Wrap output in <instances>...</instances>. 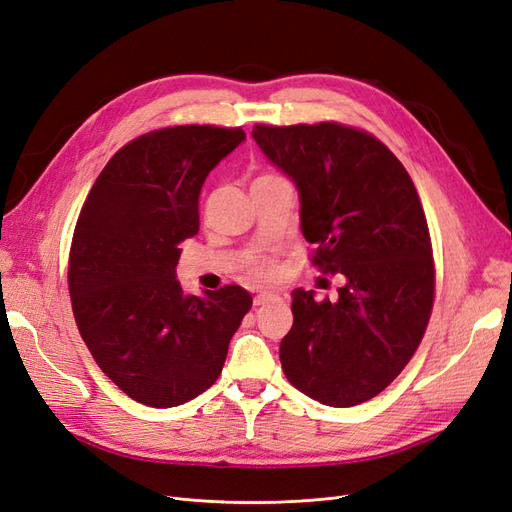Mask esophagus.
<instances>
[{"instance_id":"esophagus-1","label":"esophagus","mask_w":512,"mask_h":512,"mask_svg":"<svg viewBox=\"0 0 512 512\" xmlns=\"http://www.w3.org/2000/svg\"><path fill=\"white\" fill-rule=\"evenodd\" d=\"M280 297L277 294H271V292H262V294H256L254 297V307H260V305H267L271 301H277Z\"/></svg>"}]
</instances>
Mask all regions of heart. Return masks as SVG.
<instances>
[{
    "mask_svg": "<svg viewBox=\"0 0 512 512\" xmlns=\"http://www.w3.org/2000/svg\"><path fill=\"white\" fill-rule=\"evenodd\" d=\"M260 179H265V177H260ZM250 271L254 277H258V280H265V277H271V273H273L271 265L265 260H254L250 265Z\"/></svg>",
    "mask_w": 512,
    "mask_h": 512,
    "instance_id": "obj_1",
    "label": "heart"
}]
</instances>
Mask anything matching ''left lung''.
<instances>
[{
	"instance_id": "8db88e82",
	"label": "left lung",
	"mask_w": 512,
	"mask_h": 512,
	"mask_svg": "<svg viewBox=\"0 0 512 512\" xmlns=\"http://www.w3.org/2000/svg\"><path fill=\"white\" fill-rule=\"evenodd\" d=\"M252 136L299 192L314 265L346 277L337 301L292 290L282 369L324 406H359L399 376L427 329L433 260L421 200L408 170L367 132L327 121L256 126Z\"/></svg>"
}]
</instances>
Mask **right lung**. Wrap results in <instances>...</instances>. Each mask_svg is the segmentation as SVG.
I'll return each mask as SVG.
<instances>
[{"label": "right lung", "instance_id": "right-lung-1", "mask_svg": "<svg viewBox=\"0 0 512 512\" xmlns=\"http://www.w3.org/2000/svg\"><path fill=\"white\" fill-rule=\"evenodd\" d=\"M241 128L177 126L138 136L104 166L76 222L68 286L76 327L104 374L138 404L173 408L218 380L250 312L241 286L183 292L179 243L200 226L211 170Z\"/></svg>", "mask_w": 512, "mask_h": 512}]
</instances>
